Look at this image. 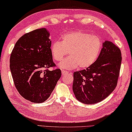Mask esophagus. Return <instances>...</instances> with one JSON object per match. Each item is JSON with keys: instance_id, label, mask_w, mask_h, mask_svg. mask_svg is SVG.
Here are the masks:
<instances>
[{"instance_id": "obj_1", "label": "esophagus", "mask_w": 132, "mask_h": 132, "mask_svg": "<svg viewBox=\"0 0 132 132\" xmlns=\"http://www.w3.org/2000/svg\"><path fill=\"white\" fill-rule=\"evenodd\" d=\"M68 73H69V72H68V71L64 70H62V74L63 75H65L68 74Z\"/></svg>"}]
</instances>
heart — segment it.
Listing matches in <instances>:
<instances>
[{"instance_id": "1", "label": "heart", "mask_w": 132, "mask_h": 132, "mask_svg": "<svg viewBox=\"0 0 132 132\" xmlns=\"http://www.w3.org/2000/svg\"><path fill=\"white\" fill-rule=\"evenodd\" d=\"M102 46L99 37L79 31L63 35L61 42L52 43L51 51L57 62L62 61L69 52L70 56L60 64V67L70 70L78 66L86 69L93 65L99 57Z\"/></svg>"}]
</instances>
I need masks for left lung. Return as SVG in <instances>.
Segmentation results:
<instances>
[{
	"mask_svg": "<svg viewBox=\"0 0 132 132\" xmlns=\"http://www.w3.org/2000/svg\"><path fill=\"white\" fill-rule=\"evenodd\" d=\"M122 62L119 48L106 40L93 65L73 73V91L85 104H95L110 95L118 83Z\"/></svg>",
	"mask_w": 132,
	"mask_h": 132,
	"instance_id": "1",
	"label": "left lung"
}]
</instances>
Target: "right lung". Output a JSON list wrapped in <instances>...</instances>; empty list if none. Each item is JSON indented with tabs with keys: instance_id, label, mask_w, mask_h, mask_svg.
I'll return each instance as SVG.
<instances>
[{
	"instance_id": "add662e5",
	"label": "right lung",
	"mask_w": 132,
	"mask_h": 132,
	"mask_svg": "<svg viewBox=\"0 0 132 132\" xmlns=\"http://www.w3.org/2000/svg\"><path fill=\"white\" fill-rule=\"evenodd\" d=\"M50 33L42 28L26 33L14 45L10 57V69L20 95L34 103H43L50 97L62 75L51 53Z\"/></svg>"
}]
</instances>
